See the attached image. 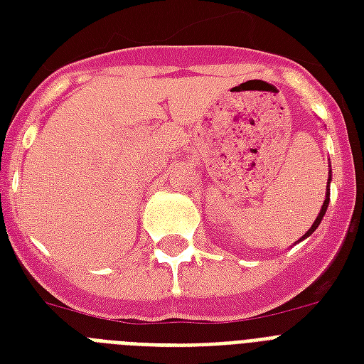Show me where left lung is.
<instances>
[{
    "mask_svg": "<svg viewBox=\"0 0 364 364\" xmlns=\"http://www.w3.org/2000/svg\"><path fill=\"white\" fill-rule=\"evenodd\" d=\"M328 183H331V177H328ZM328 200H331V191H328V188H327V198H325V204H323V208H321V211H319V215H317L316 223H314V225H311L310 230H308V232H306L304 236H302V238H308V236H310V234L314 232V230H316L317 227H319V223H321L323 215H325V211H327V208H328Z\"/></svg>",
    "mask_w": 364,
    "mask_h": 364,
    "instance_id": "1",
    "label": "left lung"
}]
</instances>
